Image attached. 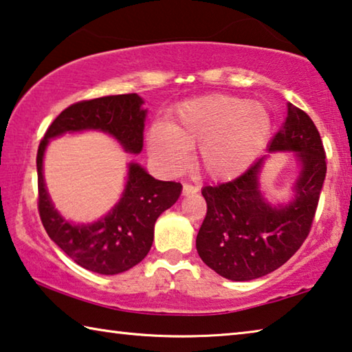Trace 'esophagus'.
I'll use <instances>...</instances> for the list:
<instances>
[{"label": "esophagus", "mask_w": 352, "mask_h": 352, "mask_svg": "<svg viewBox=\"0 0 352 352\" xmlns=\"http://www.w3.org/2000/svg\"><path fill=\"white\" fill-rule=\"evenodd\" d=\"M195 193H198L197 186H192V184H184V186H182L184 197H188V195H195Z\"/></svg>", "instance_id": "34e87169"}]
</instances>
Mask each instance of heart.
Returning <instances> with one entry per match:
<instances>
[{
  "label": "heart",
  "instance_id": "heart-1",
  "mask_svg": "<svg viewBox=\"0 0 352 352\" xmlns=\"http://www.w3.org/2000/svg\"><path fill=\"white\" fill-rule=\"evenodd\" d=\"M272 134V115L261 102L234 95L193 98L175 107L171 123L149 131V151L168 170H181L199 145V168L214 181L245 173Z\"/></svg>",
  "mask_w": 352,
  "mask_h": 352
}]
</instances>
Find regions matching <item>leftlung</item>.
<instances>
[{
  "mask_svg": "<svg viewBox=\"0 0 352 352\" xmlns=\"http://www.w3.org/2000/svg\"><path fill=\"white\" fill-rule=\"evenodd\" d=\"M268 151H293L301 162L289 204L272 206L263 198L258 175L265 155L234 181L206 186L201 192L207 214L197 235V251L207 267L230 280H252L278 270L312 228L326 177V154L309 115L289 102L285 122Z\"/></svg>",
  "mask_w": 352,
  "mask_h": 352,
  "instance_id": "8db88e82",
  "label": "left lung"
}]
</instances>
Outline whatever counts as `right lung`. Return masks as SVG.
Here are the masks:
<instances>
[{
	"label": "right lung",
	"instance_id": "right-lung-1",
	"mask_svg": "<svg viewBox=\"0 0 352 352\" xmlns=\"http://www.w3.org/2000/svg\"><path fill=\"white\" fill-rule=\"evenodd\" d=\"M137 94L79 101L57 115L46 129L37 151L38 214L50 239L85 270L118 274L135 267L151 250L154 223L176 203L182 186L157 181L138 164H129L128 181L118 204L91 224H72L54 209L43 181V154L50 138L96 129L117 138L124 151L138 154L143 148L146 111Z\"/></svg>",
	"mask_w": 352,
	"mask_h": 352
}]
</instances>
